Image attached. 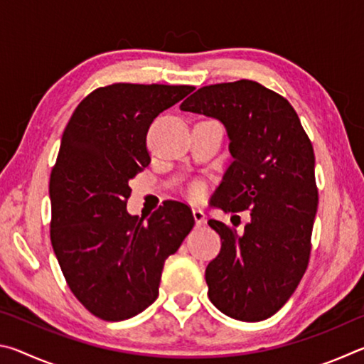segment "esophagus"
<instances>
[{
  "label": "esophagus",
  "instance_id": "1",
  "mask_svg": "<svg viewBox=\"0 0 364 364\" xmlns=\"http://www.w3.org/2000/svg\"><path fill=\"white\" fill-rule=\"evenodd\" d=\"M193 215H194V220H196L197 226L205 225V213H204V210H202V208H193Z\"/></svg>",
  "mask_w": 364,
  "mask_h": 364
}]
</instances>
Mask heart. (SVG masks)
<instances>
[{"mask_svg":"<svg viewBox=\"0 0 364 364\" xmlns=\"http://www.w3.org/2000/svg\"><path fill=\"white\" fill-rule=\"evenodd\" d=\"M189 193H191V196H193V197H199L202 194V186H200V184L196 183V184H193V186H191Z\"/></svg>","mask_w":364,"mask_h":364,"instance_id":"heart-1","label":"heart"}]
</instances>
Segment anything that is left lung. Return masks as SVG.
<instances>
[{"label": "left lung", "mask_w": 364, "mask_h": 364, "mask_svg": "<svg viewBox=\"0 0 364 364\" xmlns=\"http://www.w3.org/2000/svg\"><path fill=\"white\" fill-rule=\"evenodd\" d=\"M223 123L232 162L213 207L250 212L242 234L208 220L221 250L208 263V299L241 321L273 316L291 299L310 260L318 207L315 152L286 97L252 80L197 90L181 106Z\"/></svg>", "instance_id": "1"}]
</instances>
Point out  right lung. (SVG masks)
Returning a JSON list of instances; mask_svg holds the SVG:
<instances>
[{"label": "right lung", "instance_id": "1", "mask_svg": "<svg viewBox=\"0 0 364 364\" xmlns=\"http://www.w3.org/2000/svg\"><path fill=\"white\" fill-rule=\"evenodd\" d=\"M194 86L114 83L73 110L49 178L51 244L70 291L104 321H123L159 295L167 258L194 226L191 208L165 200L151 217L127 212L128 181L151 162L154 119Z\"/></svg>", "mask_w": 364, "mask_h": 364}]
</instances>
